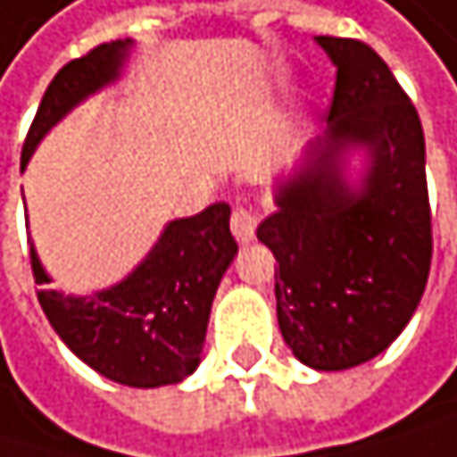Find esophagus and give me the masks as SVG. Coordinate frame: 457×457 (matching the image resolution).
Here are the masks:
<instances>
[{
    "mask_svg": "<svg viewBox=\"0 0 457 457\" xmlns=\"http://www.w3.org/2000/svg\"><path fill=\"white\" fill-rule=\"evenodd\" d=\"M231 234L239 242H250L256 237V212L247 207H237L231 215Z\"/></svg>",
    "mask_w": 457,
    "mask_h": 457,
    "instance_id": "esophagus-1",
    "label": "esophagus"
}]
</instances>
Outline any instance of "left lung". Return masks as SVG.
I'll use <instances>...</instances> for the list:
<instances>
[{
    "label": "left lung",
    "mask_w": 457,
    "mask_h": 457,
    "mask_svg": "<svg viewBox=\"0 0 457 457\" xmlns=\"http://www.w3.org/2000/svg\"><path fill=\"white\" fill-rule=\"evenodd\" d=\"M335 64L327 130L278 182L259 239L272 250L280 335L316 370L381 354L414 316L430 272V204L420 113L365 43L321 35ZM352 148L369 154L357 188Z\"/></svg>",
    "instance_id": "left-lung-1"
}]
</instances>
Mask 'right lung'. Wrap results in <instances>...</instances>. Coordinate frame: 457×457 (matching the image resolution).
Listing matches in <instances>:
<instances>
[{"label": "right lung", "instance_id": "obj_1", "mask_svg": "<svg viewBox=\"0 0 457 457\" xmlns=\"http://www.w3.org/2000/svg\"><path fill=\"white\" fill-rule=\"evenodd\" d=\"M130 46V37L103 43L54 76L21 149V171L62 117L120 79ZM228 218L231 207L218 201L193 218L171 220L146 259L117 286L89 296L40 288L43 313L67 349L100 376L141 390L179 384L201 362L215 291L237 256ZM29 256L35 283H51L35 245Z\"/></svg>", "mask_w": 457, "mask_h": 457}]
</instances>
